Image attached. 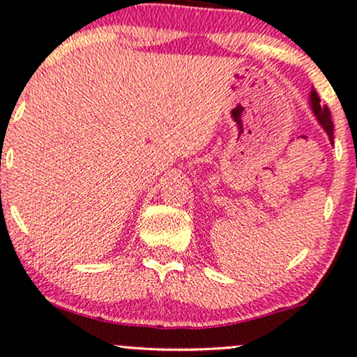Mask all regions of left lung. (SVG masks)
I'll use <instances>...</instances> for the list:
<instances>
[{"instance_id":"left-lung-1","label":"left lung","mask_w":357,"mask_h":357,"mask_svg":"<svg viewBox=\"0 0 357 357\" xmlns=\"http://www.w3.org/2000/svg\"><path fill=\"white\" fill-rule=\"evenodd\" d=\"M319 102H321V100H319L317 90L311 89V92H310V103H311V108H313V114H314V116H317L318 121H319V125L323 126L324 132L328 133V137H329V139H331V143H333V139H335V133H333L331 112H329V108L326 105H321V103H319Z\"/></svg>"}]
</instances>
